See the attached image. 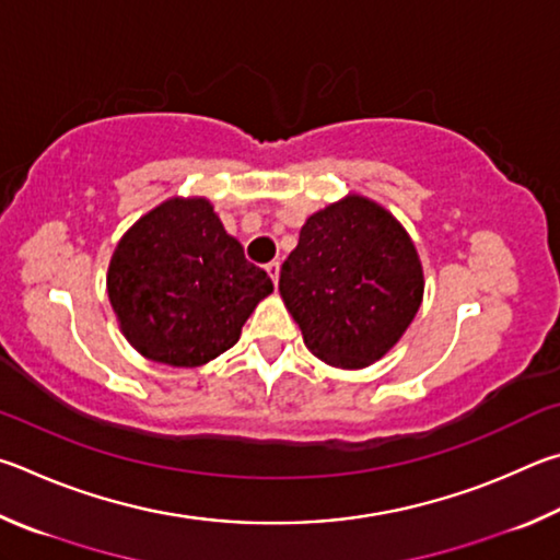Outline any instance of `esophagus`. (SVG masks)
<instances>
[{
	"label": "esophagus",
	"instance_id": "esophagus-1",
	"mask_svg": "<svg viewBox=\"0 0 560 560\" xmlns=\"http://www.w3.org/2000/svg\"><path fill=\"white\" fill-rule=\"evenodd\" d=\"M265 270H268L270 280L275 282V285H278V280H280V262H278V260H272V262L265 265Z\"/></svg>",
	"mask_w": 560,
	"mask_h": 560
}]
</instances>
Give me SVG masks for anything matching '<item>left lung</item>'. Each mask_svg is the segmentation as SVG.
<instances>
[{"instance_id":"left-lung-1","label":"left lung","mask_w":560,"mask_h":560,"mask_svg":"<svg viewBox=\"0 0 560 560\" xmlns=\"http://www.w3.org/2000/svg\"><path fill=\"white\" fill-rule=\"evenodd\" d=\"M425 278L394 213L361 194L325 206L300 229L280 270V298L305 347L337 369H366L416 319Z\"/></svg>"}]
</instances>
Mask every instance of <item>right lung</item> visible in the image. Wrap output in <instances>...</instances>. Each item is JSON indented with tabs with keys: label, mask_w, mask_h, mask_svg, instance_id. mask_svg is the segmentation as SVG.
I'll list each match as a JSON object with an SVG mask.
<instances>
[{
	"label": "right lung",
	"mask_w": 560,
	"mask_h": 560,
	"mask_svg": "<svg viewBox=\"0 0 560 560\" xmlns=\"http://www.w3.org/2000/svg\"><path fill=\"white\" fill-rule=\"evenodd\" d=\"M272 280L245 260L206 196H172L140 215L107 265V300L135 351L194 369L229 351Z\"/></svg>",
	"instance_id": "1"
}]
</instances>
